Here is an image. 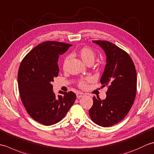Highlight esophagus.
I'll list each match as a JSON object with an SVG mask.
<instances>
[{"label": "esophagus", "instance_id": "34e87169", "mask_svg": "<svg viewBox=\"0 0 154 154\" xmlns=\"http://www.w3.org/2000/svg\"><path fill=\"white\" fill-rule=\"evenodd\" d=\"M76 95H77V99H80V98L84 97L85 95V94L83 93L79 92V93H77Z\"/></svg>", "mask_w": 154, "mask_h": 154}]
</instances>
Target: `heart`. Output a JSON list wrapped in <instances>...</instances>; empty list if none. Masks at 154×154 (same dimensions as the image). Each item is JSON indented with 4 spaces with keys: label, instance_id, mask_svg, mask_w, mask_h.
Masks as SVG:
<instances>
[{
    "label": "heart",
    "instance_id": "b5f03b06",
    "mask_svg": "<svg viewBox=\"0 0 154 154\" xmlns=\"http://www.w3.org/2000/svg\"><path fill=\"white\" fill-rule=\"evenodd\" d=\"M76 55L77 56H79L81 60H82L87 65L93 64L94 63V60L96 58V54L95 52L92 49L89 47H83L81 48L80 50L78 51ZM69 59L66 58L63 61V69H65L67 67V65L68 63ZM91 81V78L86 77L83 79H81L79 81V86L81 88H85L87 87V83Z\"/></svg>",
    "mask_w": 154,
    "mask_h": 154
}]
</instances>
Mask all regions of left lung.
<instances>
[{
    "instance_id": "obj_1",
    "label": "left lung",
    "mask_w": 154,
    "mask_h": 154,
    "mask_svg": "<svg viewBox=\"0 0 154 154\" xmlns=\"http://www.w3.org/2000/svg\"><path fill=\"white\" fill-rule=\"evenodd\" d=\"M106 55V64L100 83L108 87L106 97L93 98L89 110L91 120L103 127L112 126L124 119L134 101L137 77L135 65L128 54L108 41L95 40Z\"/></svg>"
}]
</instances>
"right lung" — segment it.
Returning <instances> with one entry per match:
<instances>
[{"instance_id": "obj_1", "label": "right lung", "mask_w": 154, "mask_h": 154, "mask_svg": "<svg viewBox=\"0 0 154 154\" xmlns=\"http://www.w3.org/2000/svg\"><path fill=\"white\" fill-rule=\"evenodd\" d=\"M71 44L48 41L38 44L23 59L19 67L18 83L23 105L32 119L45 126L63 119L76 100L73 92L55 97L51 84L58 76L59 55Z\"/></svg>"}]
</instances>
